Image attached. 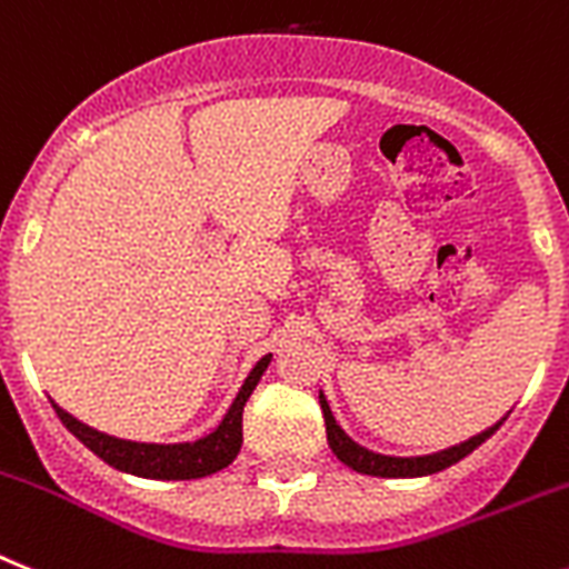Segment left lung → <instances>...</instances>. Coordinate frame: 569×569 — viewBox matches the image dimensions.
I'll return each mask as SVG.
<instances>
[{
    "label": "left lung",
    "mask_w": 569,
    "mask_h": 569,
    "mask_svg": "<svg viewBox=\"0 0 569 569\" xmlns=\"http://www.w3.org/2000/svg\"><path fill=\"white\" fill-rule=\"evenodd\" d=\"M321 399V410H323V422H327V442L332 448V455L343 462V466H350L352 471H361V475H373V477H425V475H437V471L448 469V466H455L460 462L462 457H469L477 446H483L486 439L491 433L498 431L500 422H495L486 431L475 433V437L462 439L457 446L442 448V451H433V455H422V457H390V455H379V451H370V448L358 446L356 439L350 433L343 431L341 425L336 422L332 417V410H329L327 396L318 393Z\"/></svg>",
    "instance_id": "obj_1"
}]
</instances>
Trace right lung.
Returning a JSON list of instances; mask_svg holds the SVG:
<instances>
[{"instance_id":"right-lung-1","label":"right lung","mask_w":569,"mask_h":569,"mask_svg":"<svg viewBox=\"0 0 569 569\" xmlns=\"http://www.w3.org/2000/svg\"><path fill=\"white\" fill-rule=\"evenodd\" d=\"M269 361L271 352L262 356L251 367V373L242 381L240 393L231 402L222 422L211 433H204V437L193 439V442H170V446H164V442H132V439L109 437V433L98 431V428H89L86 422L74 419L69 410H63L57 402L51 405H54L60 422L89 451H94L100 460L109 462L112 469L127 471V475L136 477H147V480H196V477L217 475V471L228 469L237 460L242 446V408H246L248 396L254 393L257 381L262 379Z\"/></svg>"}]
</instances>
